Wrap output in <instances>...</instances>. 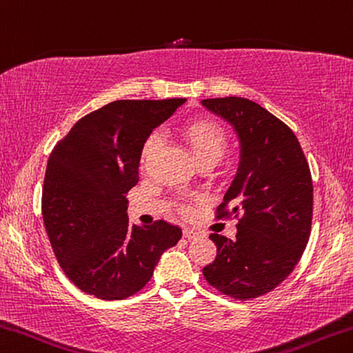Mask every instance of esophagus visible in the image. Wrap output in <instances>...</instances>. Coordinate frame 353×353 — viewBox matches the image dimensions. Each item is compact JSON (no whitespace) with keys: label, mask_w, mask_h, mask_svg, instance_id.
<instances>
[{"label":"esophagus","mask_w":353,"mask_h":353,"mask_svg":"<svg viewBox=\"0 0 353 353\" xmlns=\"http://www.w3.org/2000/svg\"><path fill=\"white\" fill-rule=\"evenodd\" d=\"M197 235H199V233L194 232L192 229H184L183 230V236L188 238V240H192V238H195Z\"/></svg>","instance_id":"1"}]
</instances>
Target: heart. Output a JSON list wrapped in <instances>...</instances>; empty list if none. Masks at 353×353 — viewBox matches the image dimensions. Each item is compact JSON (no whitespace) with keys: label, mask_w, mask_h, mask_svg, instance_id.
<instances>
[{"label":"heart","mask_w":353,"mask_h":353,"mask_svg":"<svg viewBox=\"0 0 353 353\" xmlns=\"http://www.w3.org/2000/svg\"><path fill=\"white\" fill-rule=\"evenodd\" d=\"M184 139L191 148V153L194 156L195 162L203 161H213L218 162L224 151L229 145V139L224 129L219 124L210 120H195L188 123L183 129ZM161 145V134L153 132L146 137L145 143L142 146V153H140V159L142 162L148 161L158 146Z\"/></svg>","instance_id":"heart-1"}]
</instances>
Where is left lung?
Returning a JSON list of instances; mask_svg holds the SVG:
<instances>
[{
  "label": "left lung",
  "instance_id": "8db88e82",
  "mask_svg": "<svg viewBox=\"0 0 353 353\" xmlns=\"http://www.w3.org/2000/svg\"><path fill=\"white\" fill-rule=\"evenodd\" d=\"M202 105L238 135L240 164L218 218L241 214L235 240L210 235L218 254L203 276L227 296L257 298L283 283L307 245L311 172L292 129L256 102L230 96L203 99Z\"/></svg>",
  "mask_w": 353,
  "mask_h": 353
}]
</instances>
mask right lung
<instances>
[{
	"instance_id": "right-lung-1",
	"label": "right lung",
	"mask_w": 353,
	"mask_h": 353,
	"mask_svg": "<svg viewBox=\"0 0 353 353\" xmlns=\"http://www.w3.org/2000/svg\"><path fill=\"white\" fill-rule=\"evenodd\" d=\"M186 99L115 101L80 118L55 145L42 189V218L59 267L85 294L123 300L153 276L181 229L165 221L129 225V189L148 135Z\"/></svg>"
}]
</instances>
